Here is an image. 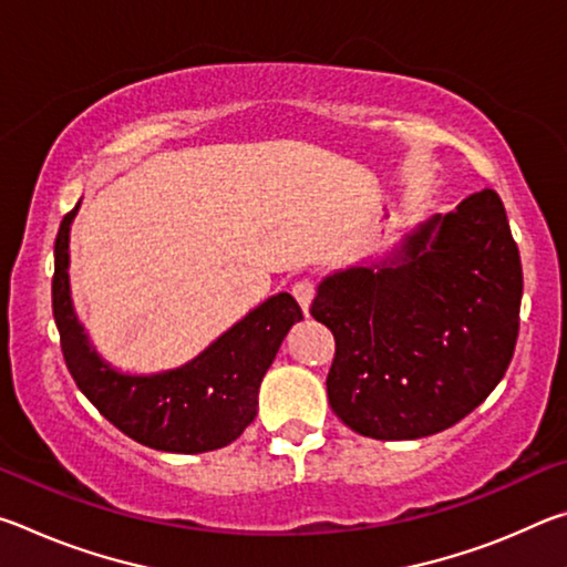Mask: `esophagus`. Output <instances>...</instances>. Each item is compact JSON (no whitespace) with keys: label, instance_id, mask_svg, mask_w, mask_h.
<instances>
[{"label":"esophagus","instance_id":"34e87169","mask_svg":"<svg viewBox=\"0 0 567 567\" xmlns=\"http://www.w3.org/2000/svg\"><path fill=\"white\" fill-rule=\"evenodd\" d=\"M292 295H295V300L300 302L302 312L307 315V312H310V305H312V297H315V282H312V280L295 282V285H292Z\"/></svg>","mask_w":567,"mask_h":567}]
</instances>
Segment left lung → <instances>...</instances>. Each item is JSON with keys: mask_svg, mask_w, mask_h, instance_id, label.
Returning a JSON list of instances; mask_svg holds the SVG:
<instances>
[{"mask_svg": "<svg viewBox=\"0 0 567 567\" xmlns=\"http://www.w3.org/2000/svg\"><path fill=\"white\" fill-rule=\"evenodd\" d=\"M520 300V252L493 189L430 217L388 260L324 277L310 312L334 334L332 412L375 440L453 427L503 380Z\"/></svg>", "mask_w": 567, "mask_h": 567, "instance_id": "obj_1", "label": "left lung"}]
</instances>
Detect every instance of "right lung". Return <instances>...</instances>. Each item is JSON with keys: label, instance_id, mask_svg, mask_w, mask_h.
Instances as JSON below:
<instances>
[{"label": "right lung", "instance_id": "add662e5", "mask_svg": "<svg viewBox=\"0 0 567 567\" xmlns=\"http://www.w3.org/2000/svg\"><path fill=\"white\" fill-rule=\"evenodd\" d=\"M64 215L54 243L52 312L66 370L76 388L114 427L162 453L197 455L225 447L257 415V392L277 350L302 320L292 295L280 292L175 370L127 375L100 358L76 320L70 295V225Z\"/></svg>", "mask_w": 567, "mask_h": 567}]
</instances>
